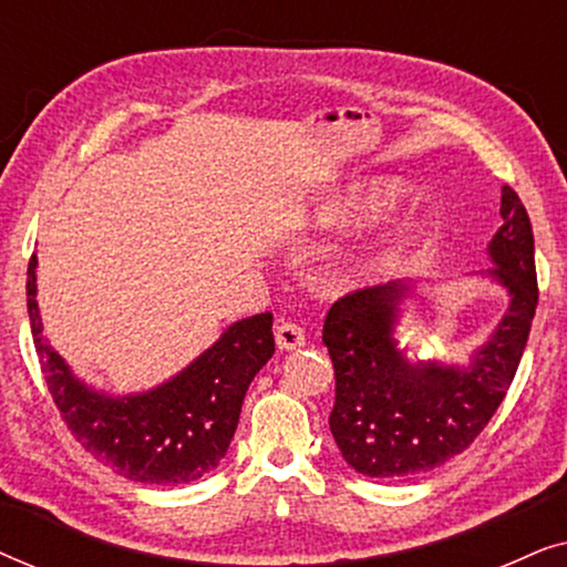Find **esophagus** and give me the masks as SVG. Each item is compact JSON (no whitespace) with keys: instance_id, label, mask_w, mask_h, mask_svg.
I'll list each match as a JSON object with an SVG mask.
<instances>
[{"instance_id":"1","label":"esophagus","mask_w":567,"mask_h":567,"mask_svg":"<svg viewBox=\"0 0 567 567\" xmlns=\"http://www.w3.org/2000/svg\"><path fill=\"white\" fill-rule=\"evenodd\" d=\"M307 343L305 338V330L299 328L297 322H281L276 328V346L281 348V351H297Z\"/></svg>"}]
</instances>
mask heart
Listing matches in <instances>:
<instances>
[{
	"label": "heart",
	"instance_id": "heart-1",
	"mask_svg": "<svg viewBox=\"0 0 567 567\" xmlns=\"http://www.w3.org/2000/svg\"><path fill=\"white\" fill-rule=\"evenodd\" d=\"M394 196H398V185L392 181H382V177H367V181L348 183L346 188L332 193V196L322 198L320 204L312 208L309 214V224L317 231H336V229H348L355 227V224L374 219L379 212H384L386 206L392 204ZM402 231V227L392 229L390 235H384L377 245L367 247L359 255H351L346 260L343 270H340V278L346 284H361L379 274L382 268L384 255L390 252L394 239Z\"/></svg>",
	"mask_w": 567,
	"mask_h": 567
}]
</instances>
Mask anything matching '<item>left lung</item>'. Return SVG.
I'll return each instance as SVG.
<instances>
[{"label":"left lung","instance_id":"left-lung-1","mask_svg":"<svg viewBox=\"0 0 567 567\" xmlns=\"http://www.w3.org/2000/svg\"><path fill=\"white\" fill-rule=\"evenodd\" d=\"M503 227L487 245L495 268L480 270L508 293V309L467 363L417 359L398 340L415 281L348 293L324 317L322 340L336 369L332 439L367 477H415L436 470L480 436L506 398L537 309L529 214L501 188Z\"/></svg>","mask_w":567,"mask_h":567}]
</instances>
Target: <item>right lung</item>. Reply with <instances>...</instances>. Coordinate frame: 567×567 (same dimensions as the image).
Wrapping results in <instances>:
<instances>
[{
    "label": "right lung",
    "instance_id": "1",
    "mask_svg": "<svg viewBox=\"0 0 567 567\" xmlns=\"http://www.w3.org/2000/svg\"><path fill=\"white\" fill-rule=\"evenodd\" d=\"M38 258L28 262V315L49 392L76 441L118 475L146 485H185L219 467L235 439L255 374L276 351L274 315L231 322L188 367L152 390L113 394L80 379L43 336Z\"/></svg>",
    "mask_w": 567,
    "mask_h": 567
}]
</instances>
